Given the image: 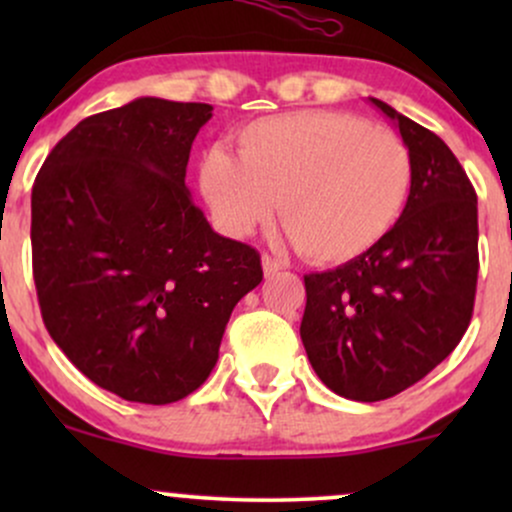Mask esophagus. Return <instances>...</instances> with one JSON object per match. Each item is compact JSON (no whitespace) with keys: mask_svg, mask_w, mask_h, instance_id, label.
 <instances>
[{"mask_svg":"<svg viewBox=\"0 0 512 512\" xmlns=\"http://www.w3.org/2000/svg\"><path fill=\"white\" fill-rule=\"evenodd\" d=\"M262 269H264V276H274L276 272H281V269H284V264H281L279 260H274V257L262 255Z\"/></svg>","mask_w":512,"mask_h":512,"instance_id":"34e87169","label":"esophagus"}]
</instances>
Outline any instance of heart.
<instances>
[{
	"instance_id": "obj_1",
	"label": "heart",
	"mask_w": 512,
	"mask_h": 512,
	"mask_svg": "<svg viewBox=\"0 0 512 512\" xmlns=\"http://www.w3.org/2000/svg\"><path fill=\"white\" fill-rule=\"evenodd\" d=\"M409 146L385 127L332 110L252 120L238 156L214 146L199 163V192L219 231L245 238L279 207L298 250L339 264L366 255L407 207Z\"/></svg>"
}]
</instances>
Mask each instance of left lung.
Wrapping results in <instances>:
<instances>
[{"instance_id":"8db88e82","label":"left lung","mask_w":512,"mask_h":512,"mask_svg":"<svg viewBox=\"0 0 512 512\" xmlns=\"http://www.w3.org/2000/svg\"><path fill=\"white\" fill-rule=\"evenodd\" d=\"M409 146L407 207L366 255L305 274L301 339L339 397H395L445 361L467 332L479 274L477 192L438 134L378 98Z\"/></svg>"}]
</instances>
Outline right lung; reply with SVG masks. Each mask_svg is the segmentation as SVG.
<instances>
[{"instance_id": "add662e5", "label": "right lung", "mask_w": 512, "mask_h": 512, "mask_svg": "<svg viewBox=\"0 0 512 512\" xmlns=\"http://www.w3.org/2000/svg\"><path fill=\"white\" fill-rule=\"evenodd\" d=\"M209 103L134 98L81 120L31 197L33 279L50 337L91 383L142 404L195 392L228 317L262 281L260 255L223 238L185 170Z\"/></svg>"}]
</instances>
